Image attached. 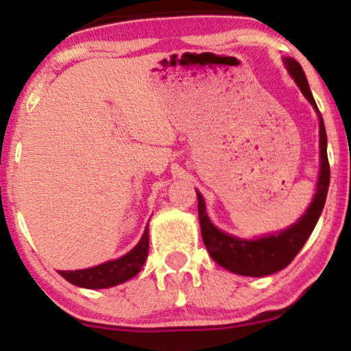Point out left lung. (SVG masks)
<instances>
[{
    "label": "left lung",
    "instance_id": "left-lung-1",
    "mask_svg": "<svg viewBox=\"0 0 351 351\" xmlns=\"http://www.w3.org/2000/svg\"><path fill=\"white\" fill-rule=\"evenodd\" d=\"M284 64L291 77L299 86L304 97L308 100L310 106L317 112L318 125H320V171H318L315 195H313L312 203H310L307 211L299 217L297 223H293L292 226L284 229V231L256 237V239H243V237L221 231V229H217L211 223L206 213L204 198L196 189L201 236H203V243L206 245L209 256L221 267H224L232 274H239V276L264 277L287 267L293 261V257L304 247V244L307 243L308 236L312 234L318 217L322 215V209L325 206V199H327L330 184V165L327 156V134H325L324 119H322V114L318 112L315 99H313L312 92H310L307 77H305V72L302 69L300 64L292 58H285Z\"/></svg>",
    "mask_w": 351,
    "mask_h": 351
}]
</instances>
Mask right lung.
Returning <instances> with one entry per match:
<instances>
[{"label":"right lung","instance_id":"obj_1","mask_svg":"<svg viewBox=\"0 0 351 351\" xmlns=\"http://www.w3.org/2000/svg\"><path fill=\"white\" fill-rule=\"evenodd\" d=\"M148 224L145 228L142 239L138 244L119 259L107 261V263L94 265L80 271H59L60 276L71 284L84 289H107L114 285L123 284L130 280L142 271L145 261L148 256Z\"/></svg>","mask_w":351,"mask_h":351}]
</instances>
